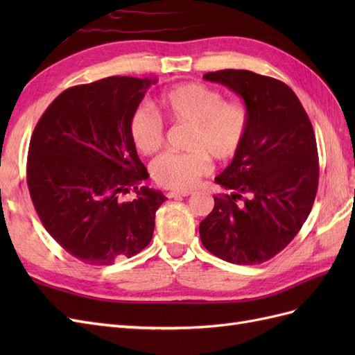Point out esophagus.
<instances>
[{"instance_id": "1", "label": "esophagus", "mask_w": 355, "mask_h": 355, "mask_svg": "<svg viewBox=\"0 0 355 355\" xmlns=\"http://www.w3.org/2000/svg\"><path fill=\"white\" fill-rule=\"evenodd\" d=\"M191 194H192L191 191H170V192H167V197L168 198H178V197H188Z\"/></svg>"}]
</instances>
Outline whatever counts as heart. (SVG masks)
<instances>
[{
	"instance_id": "heart-1",
	"label": "heart",
	"mask_w": 355,
	"mask_h": 355,
	"mask_svg": "<svg viewBox=\"0 0 355 355\" xmlns=\"http://www.w3.org/2000/svg\"><path fill=\"white\" fill-rule=\"evenodd\" d=\"M159 106L171 121L194 124L189 139L192 153H166L154 159L151 173L158 185L170 189H191L210 173L209 154L228 161L239 154L249 130L247 108L223 101L219 90L201 83L175 85L161 94ZM128 133L139 153L151 155L164 141L159 115L146 103H139L128 118Z\"/></svg>"
}]
</instances>
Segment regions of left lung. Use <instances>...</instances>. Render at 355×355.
I'll return each instance as SVG.
<instances>
[{
	"mask_svg": "<svg viewBox=\"0 0 355 355\" xmlns=\"http://www.w3.org/2000/svg\"><path fill=\"white\" fill-rule=\"evenodd\" d=\"M202 78L243 98L249 130L231 164L214 178L232 194L214 197L200 239L223 261L262 263L296 237L313 209L320 173L314 128L295 92L280 80L245 69Z\"/></svg>",
	"mask_w": 355,
	"mask_h": 355,
	"instance_id": "1",
	"label": "left lung"
}]
</instances>
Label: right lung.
Returning a JSON list of instances; mask_svg holds the SVG:
<instances>
[{
    "instance_id": "1",
    "label": "right lung",
    "mask_w": 355,
    "mask_h": 355,
    "mask_svg": "<svg viewBox=\"0 0 355 355\" xmlns=\"http://www.w3.org/2000/svg\"><path fill=\"white\" fill-rule=\"evenodd\" d=\"M157 78L108 77L75 85L50 103L32 133L26 179L41 223L69 254L112 265L151 243L167 198L141 187L148 171L128 118ZM133 187L138 197L123 202Z\"/></svg>"
}]
</instances>
